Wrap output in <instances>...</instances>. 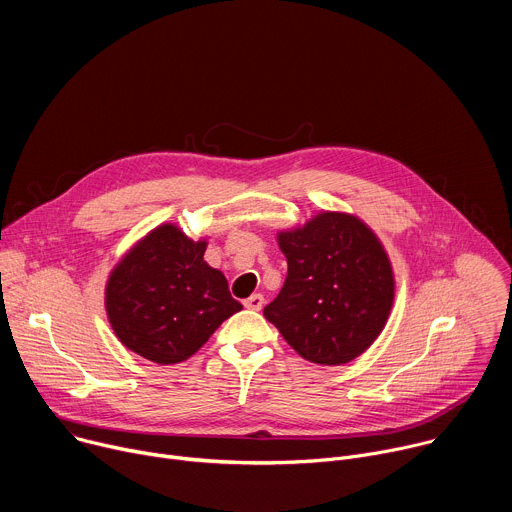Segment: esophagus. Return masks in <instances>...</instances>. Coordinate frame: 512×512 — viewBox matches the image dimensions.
Returning a JSON list of instances; mask_svg holds the SVG:
<instances>
[{"instance_id":"obj_1","label":"esophagus","mask_w":512,"mask_h":512,"mask_svg":"<svg viewBox=\"0 0 512 512\" xmlns=\"http://www.w3.org/2000/svg\"><path fill=\"white\" fill-rule=\"evenodd\" d=\"M243 306L247 308V310H253V312H259L261 308H263V296H259V294H253L251 298H247L245 302H243Z\"/></svg>"}]
</instances>
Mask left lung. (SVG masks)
<instances>
[{
  "instance_id": "8db88e82",
  "label": "left lung",
  "mask_w": 512,
  "mask_h": 512,
  "mask_svg": "<svg viewBox=\"0 0 512 512\" xmlns=\"http://www.w3.org/2000/svg\"><path fill=\"white\" fill-rule=\"evenodd\" d=\"M287 277L263 316L302 358L344 364L383 332L395 300L393 267L377 235L346 212H320L277 233Z\"/></svg>"
}]
</instances>
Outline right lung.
<instances>
[{
    "mask_svg": "<svg viewBox=\"0 0 512 512\" xmlns=\"http://www.w3.org/2000/svg\"><path fill=\"white\" fill-rule=\"evenodd\" d=\"M204 251L206 241H192L166 223L115 265L105 308L123 346L152 362L176 364L243 310L227 277L204 261Z\"/></svg>",
    "mask_w": 512,
    "mask_h": 512,
    "instance_id": "1",
    "label": "right lung"
}]
</instances>
